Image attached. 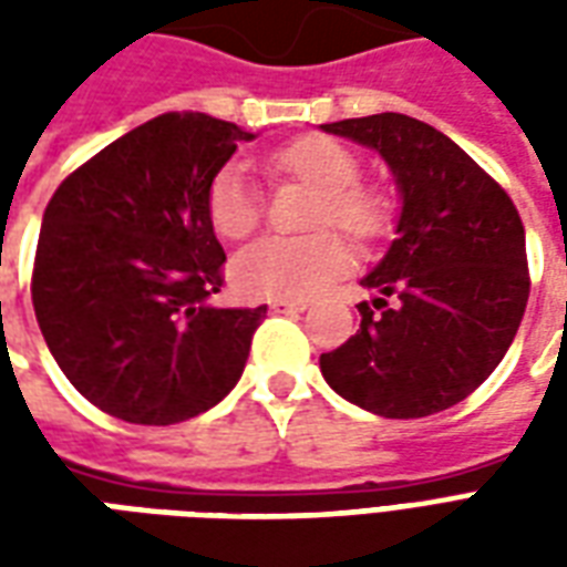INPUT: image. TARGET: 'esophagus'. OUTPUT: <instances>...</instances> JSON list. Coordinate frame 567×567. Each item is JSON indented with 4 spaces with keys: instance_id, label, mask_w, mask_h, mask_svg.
<instances>
[{
    "instance_id": "34e87169",
    "label": "esophagus",
    "mask_w": 567,
    "mask_h": 567,
    "mask_svg": "<svg viewBox=\"0 0 567 567\" xmlns=\"http://www.w3.org/2000/svg\"><path fill=\"white\" fill-rule=\"evenodd\" d=\"M272 312H303L307 309V300H285V297H276L270 300Z\"/></svg>"
}]
</instances>
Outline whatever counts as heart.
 Returning a JSON list of instances; mask_svg holds the SVG:
<instances>
[{"mask_svg":"<svg viewBox=\"0 0 567 567\" xmlns=\"http://www.w3.org/2000/svg\"><path fill=\"white\" fill-rule=\"evenodd\" d=\"M267 173L291 178L316 190L309 227L319 230L300 239H260L239 251L230 267L236 291L246 297H285L303 300L340 279L352 255L337 234L343 230L358 243H373L392 227V194L373 182H361V157L333 136L309 133L267 154ZM206 218L215 234L239 243L258 230L260 194L243 163H224L206 187Z\"/></svg>","mask_w":567,"mask_h":567,"instance_id":"obj_1","label":"heart"}]
</instances>
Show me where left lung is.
<instances>
[{
	"mask_svg": "<svg viewBox=\"0 0 567 567\" xmlns=\"http://www.w3.org/2000/svg\"><path fill=\"white\" fill-rule=\"evenodd\" d=\"M377 148L404 194L398 239L364 276L361 328L321 355L333 392L385 419H422L488 380L519 331L532 279L507 190L425 121L382 112L324 124Z\"/></svg>",
	"mask_w": 567,
	"mask_h": 567,
	"instance_id": "obj_1",
	"label": "left lung"
}]
</instances>
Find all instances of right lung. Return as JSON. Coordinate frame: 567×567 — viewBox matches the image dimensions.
I'll return each instance as SVG.
<instances>
[{"label":"right lung","instance_id":"right-lung-1","mask_svg":"<svg viewBox=\"0 0 567 567\" xmlns=\"http://www.w3.org/2000/svg\"><path fill=\"white\" fill-rule=\"evenodd\" d=\"M248 130L169 112L69 173L42 218L32 309L51 355L93 406L175 425L221 401L267 307L221 309L224 248L206 187Z\"/></svg>","mask_w":567,"mask_h":567}]
</instances>
